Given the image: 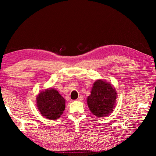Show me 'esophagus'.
<instances>
[{
  "instance_id": "obj_1",
  "label": "esophagus",
  "mask_w": 156,
  "mask_h": 156,
  "mask_svg": "<svg viewBox=\"0 0 156 156\" xmlns=\"http://www.w3.org/2000/svg\"><path fill=\"white\" fill-rule=\"evenodd\" d=\"M83 100V96H80L78 98H77V101H81L82 100Z\"/></svg>"
}]
</instances>
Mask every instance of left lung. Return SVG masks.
I'll return each instance as SVG.
<instances>
[{
  "mask_svg": "<svg viewBox=\"0 0 156 156\" xmlns=\"http://www.w3.org/2000/svg\"><path fill=\"white\" fill-rule=\"evenodd\" d=\"M117 93L110 83L99 79L94 83L90 95L87 98L90 111L97 117L108 115L115 107Z\"/></svg>",
  "mask_w": 156,
  "mask_h": 156,
  "instance_id": "left-lung-1",
  "label": "left lung"
}]
</instances>
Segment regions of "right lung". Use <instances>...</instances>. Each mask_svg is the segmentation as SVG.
Masks as SVG:
<instances>
[{"label":"right lung","instance_id":"obj_1","mask_svg":"<svg viewBox=\"0 0 156 156\" xmlns=\"http://www.w3.org/2000/svg\"><path fill=\"white\" fill-rule=\"evenodd\" d=\"M65 99L53 88L41 91L36 97V105L41 115L49 120H56L65 109Z\"/></svg>","mask_w":156,"mask_h":156}]
</instances>
